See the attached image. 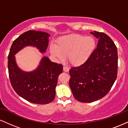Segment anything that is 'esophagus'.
<instances>
[{"label": "esophagus", "mask_w": 128, "mask_h": 128, "mask_svg": "<svg viewBox=\"0 0 128 128\" xmlns=\"http://www.w3.org/2000/svg\"><path fill=\"white\" fill-rule=\"evenodd\" d=\"M63 70H64L65 72H68L69 71V68L67 67H66V66H64V67H63Z\"/></svg>", "instance_id": "obj_1"}]
</instances>
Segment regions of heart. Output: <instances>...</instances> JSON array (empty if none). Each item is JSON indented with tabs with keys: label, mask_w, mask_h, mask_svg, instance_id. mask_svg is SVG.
I'll use <instances>...</instances> for the list:
<instances>
[{
	"label": "heart",
	"mask_w": 128,
	"mask_h": 128,
	"mask_svg": "<svg viewBox=\"0 0 128 128\" xmlns=\"http://www.w3.org/2000/svg\"><path fill=\"white\" fill-rule=\"evenodd\" d=\"M95 46L96 41L92 36L68 35L60 38L56 46H50V52L58 61H63L67 57L71 65L78 67L87 61Z\"/></svg>",
	"instance_id": "obj_1"
}]
</instances>
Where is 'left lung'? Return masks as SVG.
Returning <instances> with one entry per match:
<instances>
[{
	"label": "left lung",
	"mask_w": 128,
	"mask_h": 128,
	"mask_svg": "<svg viewBox=\"0 0 128 128\" xmlns=\"http://www.w3.org/2000/svg\"><path fill=\"white\" fill-rule=\"evenodd\" d=\"M99 39L96 49L82 65L69 71V86L80 102H94L110 92L117 75L118 55L115 44L102 32H91Z\"/></svg>",
	"instance_id": "obj_1"
}]
</instances>
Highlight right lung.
<instances>
[{
    "label": "right lung",
    "instance_id": "add662e5",
    "mask_svg": "<svg viewBox=\"0 0 128 128\" xmlns=\"http://www.w3.org/2000/svg\"><path fill=\"white\" fill-rule=\"evenodd\" d=\"M50 36L44 32H25L14 41L8 55V68L11 86L19 96L33 104H46L54 100L58 76L62 72L63 67L43 56L35 70L23 71L17 66L15 55L27 46L35 47L40 52L45 53Z\"/></svg>",
    "mask_w": 128,
    "mask_h": 128
}]
</instances>
